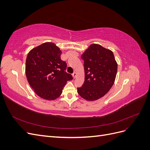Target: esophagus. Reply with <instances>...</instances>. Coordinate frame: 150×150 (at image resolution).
Masks as SVG:
<instances>
[{
    "instance_id": "1",
    "label": "esophagus",
    "mask_w": 150,
    "mask_h": 150,
    "mask_svg": "<svg viewBox=\"0 0 150 150\" xmlns=\"http://www.w3.org/2000/svg\"><path fill=\"white\" fill-rule=\"evenodd\" d=\"M76 76H77V73L76 72H74L73 74H72V76H73V78L74 79V78H76Z\"/></svg>"
}]
</instances>
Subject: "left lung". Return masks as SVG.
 Listing matches in <instances>:
<instances>
[{
  "label": "left lung",
  "instance_id": "left-lung-1",
  "mask_svg": "<svg viewBox=\"0 0 150 150\" xmlns=\"http://www.w3.org/2000/svg\"><path fill=\"white\" fill-rule=\"evenodd\" d=\"M85 78L78 88L80 96L88 101H95L105 95L114 84L117 64L113 52L101 45L93 44L82 54Z\"/></svg>",
  "mask_w": 150,
  "mask_h": 150
}]
</instances>
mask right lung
<instances>
[{
  "label": "right lung",
  "mask_w": 150,
  "mask_h": 150,
  "mask_svg": "<svg viewBox=\"0 0 150 150\" xmlns=\"http://www.w3.org/2000/svg\"><path fill=\"white\" fill-rule=\"evenodd\" d=\"M62 51L53 42H45L30 50L27 56L25 74L30 87L39 97L54 100L61 96L71 74L65 71Z\"/></svg>",
  "instance_id": "add662e5"
}]
</instances>
